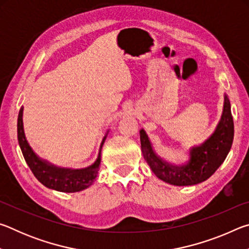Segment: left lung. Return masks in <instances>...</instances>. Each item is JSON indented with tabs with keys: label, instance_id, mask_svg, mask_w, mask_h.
Here are the masks:
<instances>
[{
	"label": "left lung",
	"instance_id": "1",
	"mask_svg": "<svg viewBox=\"0 0 249 249\" xmlns=\"http://www.w3.org/2000/svg\"><path fill=\"white\" fill-rule=\"evenodd\" d=\"M142 153L151 171L158 179L172 185H195L209 179L229 155L234 140V122L231 103L224 93L223 111L214 132L200 145L188 150V159L176 165L156 153L146 130H140Z\"/></svg>",
	"mask_w": 249,
	"mask_h": 249
}]
</instances>
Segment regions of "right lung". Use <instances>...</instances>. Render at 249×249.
I'll return each instance as SVG.
<instances>
[{
	"mask_svg": "<svg viewBox=\"0 0 249 249\" xmlns=\"http://www.w3.org/2000/svg\"><path fill=\"white\" fill-rule=\"evenodd\" d=\"M23 111L24 107H22L19 109L18 119V140L25 161L31 168L37 180L48 189L68 193L82 191L93 184L100 169L101 149H102L104 142L107 140L108 129L105 133L102 142H101L98 157L93 163L84 168L59 167L49 162L48 160L40 158L28 144L24 132Z\"/></svg>",
	"mask_w": 249,
	"mask_h": 249,
	"instance_id": "1",
	"label": "right lung"
}]
</instances>
